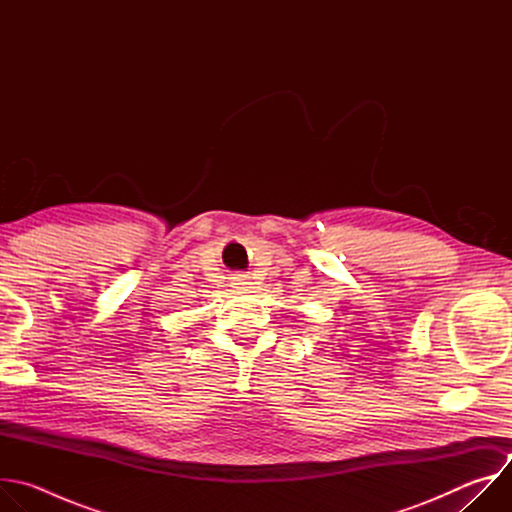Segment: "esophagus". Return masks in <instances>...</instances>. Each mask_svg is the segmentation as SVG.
Here are the masks:
<instances>
[{"label": "esophagus", "mask_w": 512, "mask_h": 512, "mask_svg": "<svg viewBox=\"0 0 512 512\" xmlns=\"http://www.w3.org/2000/svg\"><path fill=\"white\" fill-rule=\"evenodd\" d=\"M233 281H235V285H249L245 275H237V277H233Z\"/></svg>", "instance_id": "obj_1"}]
</instances>
